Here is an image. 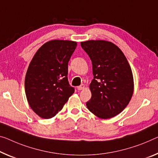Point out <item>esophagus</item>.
Wrapping results in <instances>:
<instances>
[{
	"label": "esophagus",
	"mask_w": 158,
	"mask_h": 158,
	"mask_svg": "<svg viewBox=\"0 0 158 158\" xmlns=\"http://www.w3.org/2000/svg\"><path fill=\"white\" fill-rule=\"evenodd\" d=\"M84 88H85V85L84 84H82L80 86L77 87V89H78V90H82V89H83Z\"/></svg>",
	"instance_id": "esophagus-1"
}]
</instances>
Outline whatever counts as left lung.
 <instances>
[{"label":"left lung","mask_w":158,"mask_h":158,"mask_svg":"<svg viewBox=\"0 0 158 158\" xmlns=\"http://www.w3.org/2000/svg\"><path fill=\"white\" fill-rule=\"evenodd\" d=\"M93 64V80L89 85L88 110L101 118L121 113L133 93V77L127 58L117 46L103 40L81 42Z\"/></svg>","instance_id":"8db88e82"}]
</instances>
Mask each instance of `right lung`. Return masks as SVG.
<instances>
[{
	"instance_id": "1",
	"label": "right lung",
	"mask_w": 158,
	"mask_h": 158,
	"mask_svg": "<svg viewBox=\"0 0 158 158\" xmlns=\"http://www.w3.org/2000/svg\"><path fill=\"white\" fill-rule=\"evenodd\" d=\"M76 46L73 41H50L31 59L25 76V93L30 107L40 117H54L74 93L68 80V65Z\"/></svg>"
}]
</instances>
